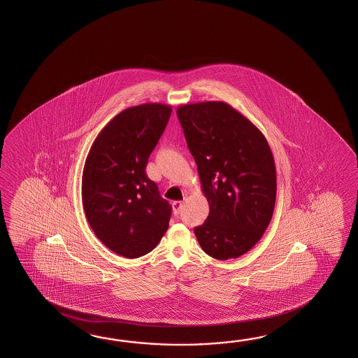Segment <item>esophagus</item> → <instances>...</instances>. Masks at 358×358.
<instances>
[{"mask_svg": "<svg viewBox=\"0 0 358 358\" xmlns=\"http://www.w3.org/2000/svg\"><path fill=\"white\" fill-rule=\"evenodd\" d=\"M182 201H176L174 203H173V210H174V215L178 216L179 213H180V210H182Z\"/></svg>", "mask_w": 358, "mask_h": 358, "instance_id": "34e87169", "label": "esophagus"}]
</instances>
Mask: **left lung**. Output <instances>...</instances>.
Here are the masks:
<instances>
[{
	"label": "left lung",
	"instance_id": "1",
	"mask_svg": "<svg viewBox=\"0 0 358 358\" xmlns=\"http://www.w3.org/2000/svg\"><path fill=\"white\" fill-rule=\"evenodd\" d=\"M178 119L210 213L194 228L213 259H236L264 236L274 213L276 170L266 138L236 108L219 101L178 107Z\"/></svg>",
	"mask_w": 358,
	"mask_h": 358
}]
</instances>
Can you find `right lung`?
I'll list each match as a JSON object with an SVG mask.
<instances>
[{"label": "right lung", "mask_w": 358, "mask_h": 358, "mask_svg": "<svg viewBox=\"0 0 358 358\" xmlns=\"http://www.w3.org/2000/svg\"><path fill=\"white\" fill-rule=\"evenodd\" d=\"M170 115L162 103L124 110L99 131L84 164L87 220L107 248L127 259L152 251L169 228L171 206L145 166Z\"/></svg>", "instance_id": "1"}]
</instances>
